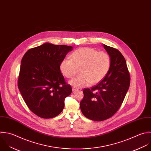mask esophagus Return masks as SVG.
I'll return each mask as SVG.
<instances>
[{
  "mask_svg": "<svg viewBox=\"0 0 151 151\" xmlns=\"http://www.w3.org/2000/svg\"><path fill=\"white\" fill-rule=\"evenodd\" d=\"M78 90V89L76 88H75V87H73L72 88V91L73 92H75V91H77Z\"/></svg>",
  "mask_w": 151,
  "mask_h": 151,
  "instance_id": "34e87169",
  "label": "esophagus"
}]
</instances>
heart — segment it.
Listing matches in <instances>:
<instances>
[{"label": "heart", "instance_id": "b5f03b06", "mask_svg": "<svg viewBox=\"0 0 151 151\" xmlns=\"http://www.w3.org/2000/svg\"><path fill=\"white\" fill-rule=\"evenodd\" d=\"M70 59L65 58L60 64L62 73L67 78H73L78 72L81 75L70 81L76 87H83L101 82L108 73L111 58L105 52H98L91 47H82L73 51Z\"/></svg>", "mask_w": 151, "mask_h": 151}]
</instances>
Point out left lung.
I'll return each mask as SVG.
<instances>
[{
	"instance_id": "8db88e82",
	"label": "left lung",
	"mask_w": 151,
	"mask_h": 151,
	"mask_svg": "<svg viewBox=\"0 0 151 151\" xmlns=\"http://www.w3.org/2000/svg\"><path fill=\"white\" fill-rule=\"evenodd\" d=\"M111 57L106 76L96 85L83 91L80 103L82 114L89 119L102 121L112 117L120 108L129 88L131 78L125 59L116 49L104 44Z\"/></svg>"
}]
</instances>
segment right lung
Instances as JSON below:
<instances>
[{"label": "right lung", "mask_w": 151, "mask_h": 151, "mask_svg": "<svg viewBox=\"0 0 151 151\" xmlns=\"http://www.w3.org/2000/svg\"><path fill=\"white\" fill-rule=\"evenodd\" d=\"M72 49L46 43L29 49L23 56L17 85L28 108L37 116L52 118L63 111L72 87L66 82L60 64Z\"/></svg>", "instance_id": "right-lung-1"}]
</instances>
